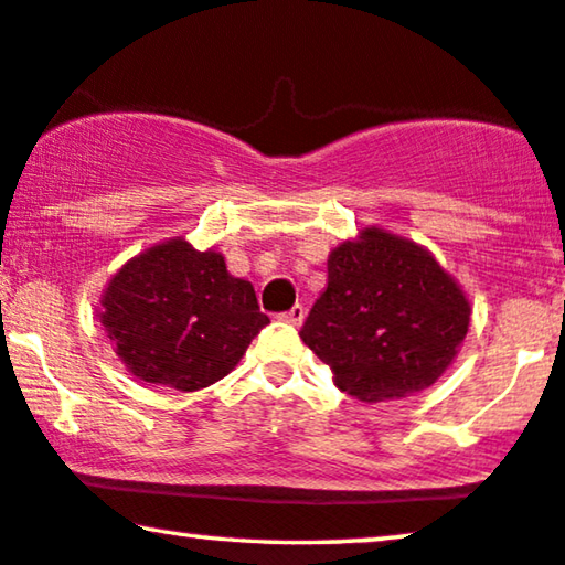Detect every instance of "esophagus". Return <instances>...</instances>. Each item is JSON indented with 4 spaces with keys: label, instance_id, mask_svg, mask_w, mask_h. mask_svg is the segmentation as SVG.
I'll list each match as a JSON object with an SVG mask.
<instances>
[{
    "label": "esophagus",
    "instance_id": "esophagus-1",
    "mask_svg": "<svg viewBox=\"0 0 565 565\" xmlns=\"http://www.w3.org/2000/svg\"><path fill=\"white\" fill-rule=\"evenodd\" d=\"M280 318L288 320V323H292V326H300L302 320H306V308H302V306H292L288 312H282Z\"/></svg>",
    "mask_w": 565,
    "mask_h": 565
}]
</instances>
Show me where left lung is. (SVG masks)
<instances>
[{"label":"left lung","mask_w":565,"mask_h":565,"mask_svg":"<svg viewBox=\"0 0 565 565\" xmlns=\"http://www.w3.org/2000/svg\"><path fill=\"white\" fill-rule=\"evenodd\" d=\"M470 300L427 247L363 227L328 255V288L300 338L341 392L392 402L429 388L462 349Z\"/></svg>","instance_id":"1"}]
</instances>
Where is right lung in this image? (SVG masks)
Returning a JSON list of instances; mask_svg holds the SVG:
<instances>
[{
	"label": "right lung",
	"mask_w": 565,
	"mask_h": 565,
	"mask_svg": "<svg viewBox=\"0 0 565 565\" xmlns=\"http://www.w3.org/2000/svg\"><path fill=\"white\" fill-rule=\"evenodd\" d=\"M95 312L136 379L179 392L227 376L270 323L253 282L230 275L222 253H199L184 237L128 259Z\"/></svg>",
	"instance_id": "right-lung-1"
}]
</instances>
